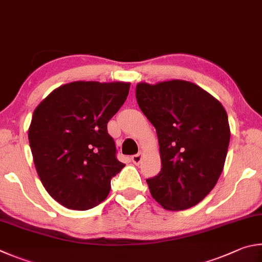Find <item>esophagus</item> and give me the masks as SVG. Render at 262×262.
I'll return each mask as SVG.
<instances>
[{"label": "esophagus", "instance_id": "obj_1", "mask_svg": "<svg viewBox=\"0 0 262 262\" xmlns=\"http://www.w3.org/2000/svg\"><path fill=\"white\" fill-rule=\"evenodd\" d=\"M131 160H132V162H134L135 164H139L140 161H141V153H138V154H136V155H132Z\"/></svg>", "mask_w": 262, "mask_h": 262}]
</instances>
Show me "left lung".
Listing matches in <instances>:
<instances>
[{
    "instance_id": "1",
    "label": "left lung",
    "mask_w": 262,
    "mask_h": 262,
    "mask_svg": "<svg viewBox=\"0 0 262 262\" xmlns=\"http://www.w3.org/2000/svg\"><path fill=\"white\" fill-rule=\"evenodd\" d=\"M136 98L159 139L161 171L146 180L153 198L169 210L199 204L226 162L230 141L226 109L198 85L177 79L139 82Z\"/></svg>"
}]
</instances>
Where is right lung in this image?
Instances as JSON below:
<instances>
[{"label":"right lung","instance_id":"1","mask_svg":"<svg viewBox=\"0 0 262 262\" xmlns=\"http://www.w3.org/2000/svg\"><path fill=\"white\" fill-rule=\"evenodd\" d=\"M128 82L73 81L35 108L30 147L40 181L64 207L87 210L107 198L110 181L125 164L107 130L127 98Z\"/></svg>","mask_w":262,"mask_h":262}]
</instances>
